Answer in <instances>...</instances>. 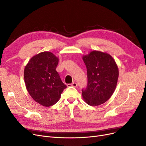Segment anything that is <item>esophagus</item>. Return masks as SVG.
<instances>
[{
    "label": "esophagus",
    "mask_w": 146,
    "mask_h": 146,
    "mask_svg": "<svg viewBox=\"0 0 146 146\" xmlns=\"http://www.w3.org/2000/svg\"><path fill=\"white\" fill-rule=\"evenodd\" d=\"M71 86L72 87H74V88H76V87H77L78 84L77 83H75V82H73L71 84H68V86Z\"/></svg>",
    "instance_id": "1"
}]
</instances>
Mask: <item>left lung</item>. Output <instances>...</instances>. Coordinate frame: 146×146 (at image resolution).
<instances>
[{
	"mask_svg": "<svg viewBox=\"0 0 146 146\" xmlns=\"http://www.w3.org/2000/svg\"><path fill=\"white\" fill-rule=\"evenodd\" d=\"M87 69L88 84L82 89L84 100L90 106L103 104L116 88L118 69L115 60L107 53L94 51L83 57Z\"/></svg>",
	"mask_w": 146,
	"mask_h": 146,
	"instance_id": "8db88e82",
	"label": "left lung"
}]
</instances>
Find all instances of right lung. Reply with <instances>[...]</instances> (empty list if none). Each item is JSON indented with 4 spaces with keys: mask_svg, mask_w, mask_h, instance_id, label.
Wrapping results in <instances>:
<instances>
[{
    "mask_svg": "<svg viewBox=\"0 0 146 146\" xmlns=\"http://www.w3.org/2000/svg\"><path fill=\"white\" fill-rule=\"evenodd\" d=\"M58 63L52 53L43 52L32 57L25 68V82L29 95L44 106L56 104L67 88L56 71Z\"/></svg>",
    "mask_w": 146,
    "mask_h": 146,
    "instance_id": "1",
    "label": "right lung"
}]
</instances>
